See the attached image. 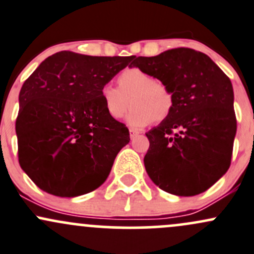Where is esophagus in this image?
<instances>
[{"label":"esophagus","mask_w":254,"mask_h":254,"mask_svg":"<svg viewBox=\"0 0 254 254\" xmlns=\"http://www.w3.org/2000/svg\"><path fill=\"white\" fill-rule=\"evenodd\" d=\"M129 131H130V137L131 138H135L136 136H138V133H140V131H137V130L135 129H130Z\"/></svg>","instance_id":"34e87169"}]
</instances>
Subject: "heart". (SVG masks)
<instances>
[{"instance_id":"obj_1","label":"heart","mask_w":254,"mask_h":254,"mask_svg":"<svg viewBox=\"0 0 254 254\" xmlns=\"http://www.w3.org/2000/svg\"><path fill=\"white\" fill-rule=\"evenodd\" d=\"M117 84L118 88L106 85L101 90L106 112L114 121L122 119L131 104L132 111L127 122L135 127H147L153 121L161 123L174 112L175 94L172 89L143 69H124L117 78Z\"/></svg>"}]
</instances>
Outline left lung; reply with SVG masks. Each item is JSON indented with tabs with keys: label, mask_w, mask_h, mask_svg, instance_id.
<instances>
[{
	"label": "left lung",
	"mask_w": 254,
	"mask_h": 254,
	"mask_svg": "<svg viewBox=\"0 0 254 254\" xmlns=\"http://www.w3.org/2000/svg\"><path fill=\"white\" fill-rule=\"evenodd\" d=\"M131 66L166 83L175 94L171 116L146 133L147 174L170 194L204 193L231 163L236 116L229 77L204 53L185 47L138 57Z\"/></svg>",
	"instance_id": "8db88e82"
}]
</instances>
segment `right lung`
<instances>
[{"label": "right lung", "instance_id": "right-lung-1", "mask_svg": "<svg viewBox=\"0 0 254 254\" xmlns=\"http://www.w3.org/2000/svg\"><path fill=\"white\" fill-rule=\"evenodd\" d=\"M131 60L63 50L25 80L15 121L18 158L42 190L73 197L107 180L130 133L106 112L101 90Z\"/></svg>", "mask_w": 254, "mask_h": 254}]
</instances>
